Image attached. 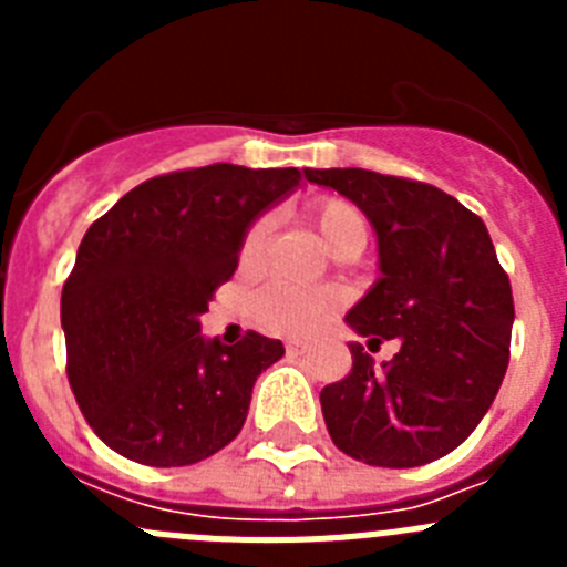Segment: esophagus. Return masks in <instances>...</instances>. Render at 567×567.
Masks as SVG:
<instances>
[{"instance_id":"34e87169","label":"esophagus","mask_w":567,"mask_h":567,"mask_svg":"<svg viewBox=\"0 0 567 567\" xmlns=\"http://www.w3.org/2000/svg\"><path fill=\"white\" fill-rule=\"evenodd\" d=\"M303 352H307V346L298 343V340H289V343H287V354H303Z\"/></svg>"}]
</instances>
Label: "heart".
<instances>
[{
    "label": "heart",
    "mask_w": 567,
    "mask_h": 567,
    "mask_svg": "<svg viewBox=\"0 0 567 567\" xmlns=\"http://www.w3.org/2000/svg\"><path fill=\"white\" fill-rule=\"evenodd\" d=\"M307 218L318 238L327 244L334 258L349 252H363L369 227L365 218L352 202L346 198H315L307 207ZM269 238V218H258L240 240V264H255ZM343 307V292L332 287L303 289L292 284H269L252 300L255 320L269 332L307 338L318 332L338 309Z\"/></svg>",
    "instance_id": "obj_1"
}]
</instances>
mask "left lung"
<instances>
[{
    "mask_svg": "<svg viewBox=\"0 0 567 567\" xmlns=\"http://www.w3.org/2000/svg\"><path fill=\"white\" fill-rule=\"evenodd\" d=\"M303 175L349 198L378 238L380 278L346 323L400 343L380 369L349 343L352 372L320 392L329 434L360 463H432L477 429L508 369L514 298L488 229L432 184L360 167Z\"/></svg>",
    "mask_w": 567,
    "mask_h": 567,
    "instance_id": "1",
    "label": "left lung"
}]
</instances>
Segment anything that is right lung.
<instances>
[{
	"mask_svg": "<svg viewBox=\"0 0 567 567\" xmlns=\"http://www.w3.org/2000/svg\"><path fill=\"white\" fill-rule=\"evenodd\" d=\"M300 187V169L209 164L130 189L84 233L62 289L68 378L90 429L122 457L173 468L221 452L284 343L204 338L240 240Z\"/></svg>",
	"mask_w": 567,
	"mask_h": 567,
	"instance_id": "obj_1",
	"label": "right lung"
}]
</instances>
